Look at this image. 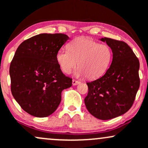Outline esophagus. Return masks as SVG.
<instances>
[{
	"label": "esophagus",
	"mask_w": 148,
	"mask_h": 148,
	"mask_svg": "<svg viewBox=\"0 0 148 148\" xmlns=\"http://www.w3.org/2000/svg\"><path fill=\"white\" fill-rule=\"evenodd\" d=\"M80 84V82H79V81L74 80V79H73L72 80V85L76 86V85H78V84Z\"/></svg>",
	"instance_id": "1"
}]
</instances>
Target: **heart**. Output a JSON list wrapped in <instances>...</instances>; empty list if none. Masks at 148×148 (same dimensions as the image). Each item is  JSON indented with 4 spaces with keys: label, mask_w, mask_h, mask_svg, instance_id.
<instances>
[{
    "label": "heart",
    "mask_w": 148,
    "mask_h": 148,
    "mask_svg": "<svg viewBox=\"0 0 148 148\" xmlns=\"http://www.w3.org/2000/svg\"><path fill=\"white\" fill-rule=\"evenodd\" d=\"M68 49L58 50L56 60L63 72L68 74L77 66V76L88 79L101 77L108 69L112 57V49L88 38H78L69 43Z\"/></svg>",
    "instance_id": "heart-1"
}]
</instances>
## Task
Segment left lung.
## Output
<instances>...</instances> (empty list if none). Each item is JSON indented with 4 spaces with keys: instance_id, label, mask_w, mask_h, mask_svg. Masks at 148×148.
Returning a JSON list of instances; mask_svg holds the SVG:
<instances>
[{
    "instance_id": "left-lung-1",
    "label": "left lung",
    "mask_w": 148,
    "mask_h": 148,
    "mask_svg": "<svg viewBox=\"0 0 148 148\" xmlns=\"http://www.w3.org/2000/svg\"><path fill=\"white\" fill-rule=\"evenodd\" d=\"M100 40L112 49V62L103 77L86 83L84 102L92 116L108 120L124 114L134 104L140 86V63L125 42L106 37Z\"/></svg>"
}]
</instances>
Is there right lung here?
I'll return each instance as SVG.
<instances>
[{
	"mask_svg": "<svg viewBox=\"0 0 148 148\" xmlns=\"http://www.w3.org/2000/svg\"><path fill=\"white\" fill-rule=\"evenodd\" d=\"M64 34H40L22 42L10 66L11 92L26 112L45 117L54 112L72 79L60 69L56 55L66 41Z\"/></svg>",
	"mask_w": 148,
	"mask_h": 148,
	"instance_id": "obj_1",
	"label": "right lung"
}]
</instances>
